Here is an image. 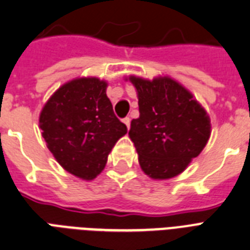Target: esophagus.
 Instances as JSON below:
<instances>
[{"mask_svg":"<svg viewBox=\"0 0 250 250\" xmlns=\"http://www.w3.org/2000/svg\"><path fill=\"white\" fill-rule=\"evenodd\" d=\"M123 123L126 125L127 130H129V127H130V119H129V117H125V119H123Z\"/></svg>","mask_w":250,"mask_h":250,"instance_id":"esophagus-1","label":"esophagus"}]
</instances>
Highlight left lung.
Here are the masks:
<instances>
[{
  "instance_id": "obj_1",
  "label": "left lung",
  "mask_w": 250,
  "mask_h": 250,
  "mask_svg": "<svg viewBox=\"0 0 250 250\" xmlns=\"http://www.w3.org/2000/svg\"><path fill=\"white\" fill-rule=\"evenodd\" d=\"M138 96L139 117L131 120L129 137L140 168L153 180L180 175L198 157L211 137V119L193 93L168 75L152 80L125 78Z\"/></svg>"
}]
</instances>
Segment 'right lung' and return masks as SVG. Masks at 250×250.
<instances>
[{"instance_id":"add662e5","label":"right lung","mask_w":250,"mask_h":250,"mask_svg":"<svg viewBox=\"0 0 250 250\" xmlns=\"http://www.w3.org/2000/svg\"><path fill=\"white\" fill-rule=\"evenodd\" d=\"M107 86L97 76L71 79L39 113L47 148L63 170L82 180H93L102 172L112 148L127 131L113 113Z\"/></svg>"}]
</instances>
